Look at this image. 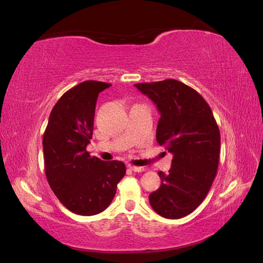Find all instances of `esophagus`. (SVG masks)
Returning <instances> with one entry per match:
<instances>
[{"mask_svg":"<svg viewBox=\"0 0 263 263\" xmlns=\"http://www.w3.org/2000/svg\"><path fill=\"white\" fill-rule=\"evenodd\" d=\"M129 168L132 170L134 173H142L144 172V168L143 167H136V166H129Z\"/></svg>","mask_w":263,"mask_h":263,"instance_id":"34e87169","label":"esophagus"}]
</instances>
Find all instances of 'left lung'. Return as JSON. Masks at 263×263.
Returning <instances> with one entry per match:
<instances>
[{
	"label": "left lung",
	"mask_w": 263,
	"mask_h": 263,
	"mask_svg": "<svg viewBox=\"0 0 263 263\" xmlns=\"http://www.w3.org/2000/svg\"><path fill=\"white\" fill-rule=\"evenodd\" d=\"M160 112L156 139L173 154L169 174L149 195L152 209L164 218L191 214L201 204L217 174L221 134L207 102L176 79L134 85Z\"/></svg>",
	"instance_id": "1"
}]
</instances>
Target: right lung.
Here are the masks:
<instances>
[{"label":"right lung","instance_id":"obj_1","mask_svg":"<svg viewBox=\"0 0 263 263\" xmlns=\"http://www.w3.org/2000/svg\"><path fill=\"white\" fill-rule=\"evenodd\" d=\"M111 84L86 81L60 97L42 139L49 186L67 210L91 216L111 204L125 175L122 161H103L86 150L94 130L99 94Z\"/></svg>","mask_w":263,"mask_h":263}]
</instances>
